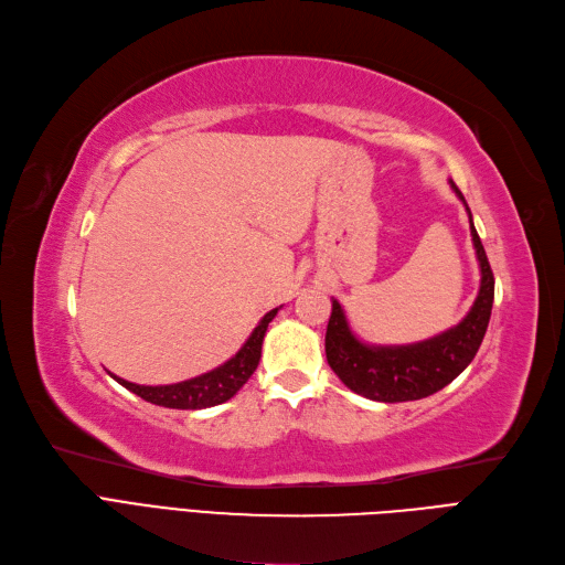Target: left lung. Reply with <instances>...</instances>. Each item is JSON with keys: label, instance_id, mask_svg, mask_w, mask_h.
I'll return each instance as SVG.
<instances>
[{"label": "left lung", "instance_id": "1", "mask_svg": "<svg viewBox=\"0 0 565 565\" xmlns=\"http://www.w3.org/2000/svg\"><path fill=\"white\" fill-rule=\"evenodd\" d=\"M451 189L470 215V233L481 268L479 295L468 316L456 327L418 343L366 345L350 332L341 303L332 299V316H329L324 337L327 362L350 391L366 399L393 404L435 395L460 372H465V366L475 360L483 341L486 327H489L491 320L495 280L479 241V233L472 224V212L454 182Z\"/></svg>", "mask_w": 565, "mask_h": 565}]
</instances>
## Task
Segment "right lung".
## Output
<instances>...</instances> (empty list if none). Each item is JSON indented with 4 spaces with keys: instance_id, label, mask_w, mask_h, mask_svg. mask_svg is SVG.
Returning a JSON list of instances; mask_svg holds the SVG:
<instances>
[{
    "instance_id": "1",
    "label": "right lung",
    "mask_w": 565,
    "mask_h": 565,
    "mask_svg": "<svg viewBox=\"0 0 565 565\" xmlns=\"http://www.w3.org/2000/svg\"><path fill=\"white\" fill-rule=\"evenodd\" d=\"M278 308L268 310V313L259 320L255 327V332L249 334V339L243 343L236 355L220 364L217 369H212L207 374H201L196 379H189L182 383H172V385H138L124 381L119 376H114L124 387H128L130 393L142 397L145 402L159 404L166 408H207V406H217L226 399L236 395L241 387L247 383V379L255 374V369L262 358V343L266 337L268 322L276 318Z\"/></svg>"
}]
</instances>
